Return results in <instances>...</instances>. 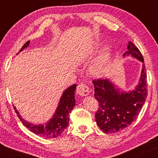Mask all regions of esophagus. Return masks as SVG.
<instances>
[{
    "label": "esophagus",
    "mask_w": 158,
    "mask_h": 158,
    "mask_svg": "<svg viewBox=\"0 0 158 158\" xmlns=\"http://www.w3.org/2000/svg\"><path fill=\"white\" fill-rule=\"evenodd\" d=\"M77 92L81 97H85L89 94V88L84 84H79L77 87Z\"/></svg>",
    "instance_id": "34e87169"
}]
</instances>
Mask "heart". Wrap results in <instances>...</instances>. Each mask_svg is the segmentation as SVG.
<instances>
[{
	"label": "heart",
	"mask_w": 158,
	"mask_h": 158,
	"mask_svg": "<svg viewBox=\"0 0 158 158\" xmlns=\"http://www.w3.org/2000/svg\"><path fill=\"white\" fill-rule=\"evenodd\" d=\"M106 63V56H103L99 58L97 61L94 64V65L92 66V72L94 74H100L103 72L105 68V65Z\"/></svg>",
	"instance_id": "obj_1"
}]
</instances>
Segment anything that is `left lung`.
Here are the masks:
<instances>
[{
	"mask_svg": "<svg viewBox=\"0 0 158 158\" xmlns=\"http://www.w3.org/2000/svg\"><path fill=\"white\" fill-rule=\"evenodd\" d=\"M128 51L123 56L132 55L139 61L144 59L141 52L132 42L127 45ZM94 97L99 102L95 114L97 125L104 133H115L127 127L135 120L148 96L147 72L143 65L138 85L130 92H120L109 79L93 80Z\"/></svg>",
	"mask_w": 158,
	"mask_h": 158,
	"instance_id": "8db88e82",
	"label": "left lung"
}]
</instances>
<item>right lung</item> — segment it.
I'll return each mask as SVG.
<instances>
[{
    "label": "right lung",
    "instance_id": "obj_1",
    "mask_svg": "<svg viewBox=\"0 0 158 158\" xmlns=\"http://www.w3.org/2000/svg\"><path fill=\"white\" fill-rule=\"evenodd\" d=\"M30 41H28L22 46L19 52L23 51L24 48L29 45ZM77 84H73L64 91L60 99L59 105L57 106L55 114L52 118L48 123L44 124H33L21 118L16 108L14 106V110L18 114V117L21 123L26 127L39 136L44 137L46 138H56L60 136L64 130L67 127L69 122V113L76 104L75 102L74 92L76 90Z\"/></svg>",
    "mask_w": 158,
    "mask_h": 158
}]
</instances>
